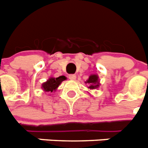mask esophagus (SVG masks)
Wrapping results in <instances>:
<instances>
[{"mask_svg":"<svg viewBox=\"0 0 148 148\" xmlns=\"http://www.w3.org/2000/svg\"><path fill=\"white\" fill-rule=\"evenodd\" d=\"M69 79L71 80H75L76 79V75L75 74H70V75H69Z\"/></svg>","mask_w":148,"mask_h":148,"instance_id":"34e87169","label":"esophagus"}]
</instances>
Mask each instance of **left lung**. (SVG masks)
Instances as JSON below:
<instances>
[{
	"label": "left lung",
	"mask_w": 148,
	"mask_h": 148,
	"mask_svg": "<svg viewBox=\"0 0 148 148\" xmlns=\"http://www.w3.org/2000/svg\"><path fill=\"white\" fill-rule=\"evenodd\" d=\"M98 79H99V77H98V75H92L89 76L88 79L86 82V83L90 84L89 88L94 89V88H97V87L99 86V82Z\"/></svg>",
	"instance_id": "8db88e82"
}]
</instances>
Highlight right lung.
I'll list each match as a JSON object with an SVG mask.
<instances>
[{"label":"right lung","instance_id":"obj_1","mask_svg":"<svg viewBox=\"0 0 148 148\" xmlns=\"http://www.w3.org/2000/svg\"><path fill=\"white\" fill-rule=\"evenodd\" d=\"M66 79V78L65 77L64 75H62L58 78H50L49 79V80H47V82L42 84V88L45 92H52L57 88L58 86H60L62 81Z\"/></svg>","mask_w":148,"mask_h":148}]
</instances>
